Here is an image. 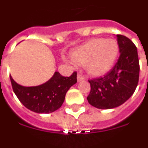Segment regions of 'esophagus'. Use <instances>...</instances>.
<instances>
[{
  "mask_svg": "<svg viewBox=\"0 0 148 148\" xmlns=\"http://www.w3.org/2000/svg\"><path fill=\"white\" fill-rule=\"evenodd\" d=\"M77 82L83 81V80H84V76L82 74H80V73H78L77 75Z\"/></svg>",
  "mask_w": 148,
  "mask_h": 148,
  "instance_id": "esophagus-1",
  "label": "esophagus"
}]
</instances>
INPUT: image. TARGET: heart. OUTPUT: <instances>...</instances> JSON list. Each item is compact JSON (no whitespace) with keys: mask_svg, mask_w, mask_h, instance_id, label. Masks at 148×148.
Here are the masks:
<instances>
[{"mask_svg":"<svg viewBox=\"0 0 148 148\" xmlns=\"http://www.w3.org/2000/svg\"><path fill=\"white\" fill-rule=\"evenodd\" d=\"M119 47L116 40L103 38H93L72 53L74 62L86 66L90 75L99 77L113 68L119 56Z\"/></svg>","mask_w":148,"mask_h":148,"instance_id":"heart-1","label":"heart"}]
</instances>
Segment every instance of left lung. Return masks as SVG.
I'll return each instance as SVG.
<instances>
[{"label": "left lung", "mask_w": 148, "mask_h": 148, "mask_svg": "<svg viewBox=\"0 0 148 148\" xmlns=\"http://www.w3.org/2000/svg\"><path fill=\"white\" fill-rule=\"evenodd\" d=\"M120 55L114 66L103 77L88 82L89 103L99 109L120 106L134 94L139 77V62L135 44L123 35L117 34Z\"/></svg>", "instance_id": "obj_1"}]
</instances>
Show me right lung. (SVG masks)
I'll use <instances>...</instances> for the list:
<instances>
[{
	"label": "right lung",
	"instance_id": "1",
	"mask_svg": "<svg viewBox=\"0 0 148 148\" xmlns=\"http://www.w3.org/2000/svg\"><path fill=\"white\" fill-rule=\"evenodd\" d=\"M10 81L13 92L26 108L36 113H52L62 106L68 90L77 82V72L70 77L55 72L49 81L38 86H22L11 76Z\"/></svg>",
	"mask_w": 148,
	"mask_h": 148
}]
</instances>
